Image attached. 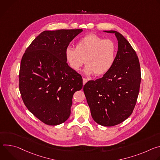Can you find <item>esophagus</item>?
<instances>
[{
	"label": "esophagus",
	"mask_w": 160,
	"mask_h": 160,
	"mask_svg": "<svg viewBox=\"0 0 160 160\" xmlns=\"http://www.w3.org/2000/svg\"><path fill=\"white\" fill-rule=\"evenodd\" d=\"M88 79H86V78H82V82H83V84H85L87 82H88Z\"/></svg>",
	"instance_id": "obj_1"
}]
</instances>
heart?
Returning <instances> with one entry per match:
<instances>
[{
	"mask_svg": "<svg viewBox=\"0 0 160 160\" xmlns=\"http://www.w3.org/2000/svg\"><path fill=\"white\" fill-rule=\"evenodd\" d=\"M65 58L73 70L78 71L85 63L84 73L90 76H102L111 70L116 60L117 46L111 39H105L95 34L81 39L76 48L67 47Z\"/></svg>",
	"mask_w": 160,
	"mask_h": 160,
	"instance_id": "1",
	"label": "heart"
}]
</instances>
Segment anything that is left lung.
<instances>
[{
	"instance_id": "left-lung-1",
	"label": "left lung",
	"mask_w": 160,
	"mask_h": 160,
	"mask_svg": "<svg viewBox=\"0 0 160 160\" xmlns=\"http://www.w3.org/2000/svg\"><path fill=\"white\" fill-rule=\"evenodd\" d=\"M118 49L112 67L102 78L90 81L84 93L94 121L104 127H112L132 113L141 81L140 63L135 50L120 33L114 30Z\"/></svg>"
}]
</instances>
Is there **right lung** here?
<instances>
[{"label":"right lung","instance_id":"add662e5","mask_svg":"<svg viewBox=\"0 0 160 160\" xmlns=\"http://www.w3.org/2000/svg\"><path fill=\"white\" fill-rule=\"evenodd\" d=\"M82 29L45 30L27 48L21 61L19 88L29 111L55 126L70 115L72 97L82 88L80 74L68 66L65 49Z\"/></svg>","mask_w":160,"mask_h":160}]
</instances>
